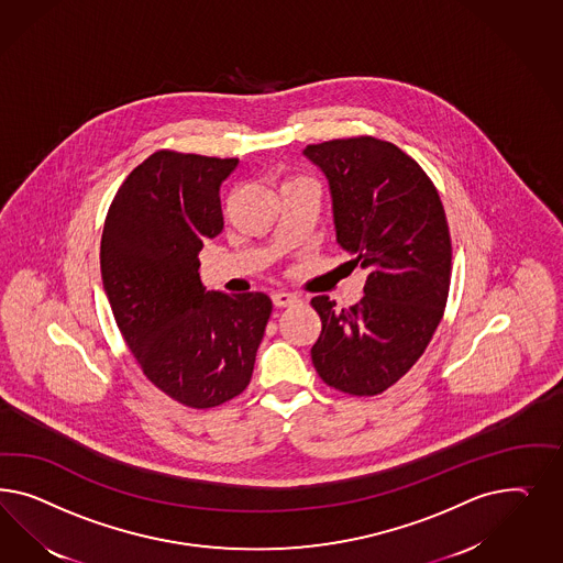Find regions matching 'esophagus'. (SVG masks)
Segmentation results:
<instances>
[{
  "mask_svg": "<svg viewBox=\"0 0 563 563\" xmlns=\"http://www.w3.org/2000/svg\"><path fill=\"white\" fill-rule=\"evenodd\" d=\"M273 301L276 307H290L299 303V297L292 295V292H287V290H278V292H274Z\"/></svg>",
  "mask_w": 563,
  "mask_h": 563,
  "instance_id": "1",
  "label": "esophagus"
}]
</instances>
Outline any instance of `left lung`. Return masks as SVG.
Masks as SVG:
<instances>
[{"instance_id":"obj_1","label":"left lung","mask_w":563,"mask_h":563,"mask_svg":"<svg viewBox=\"0 0 563 563\" xmlns=\"http://www.w3.org/2000/svg\"><path fill=\"white\" fill-rule=\"evenodd\" d=\"M328 179L336 243L367 273L357 306L313 297L316 372L353 396L384 393L423 355L443 316L452 243L426 170L393 142L330 140L303 151Z\"/></svg>"}]
</instances>
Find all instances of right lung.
Listing matches in <instances>:
<instances>
[{
	"label": "right lung",
	"instance_id": "add662e5",
	"mask_svg": "<svg viewBox=\"0 0 563 563\" xmlns=\"http://www.w3.org/2000/svg\"><path fill=\"white\" fill-rule=\"evenodd\" d=\"M238 158L158 151L118 189L101 276L123 341L158 390L191 409L243 393L273 301L206 290L198 254L222 231L221 186Z\"/></svg>",
	"mask_w": 563,
	"mask_h": 563
}]
</instances>
